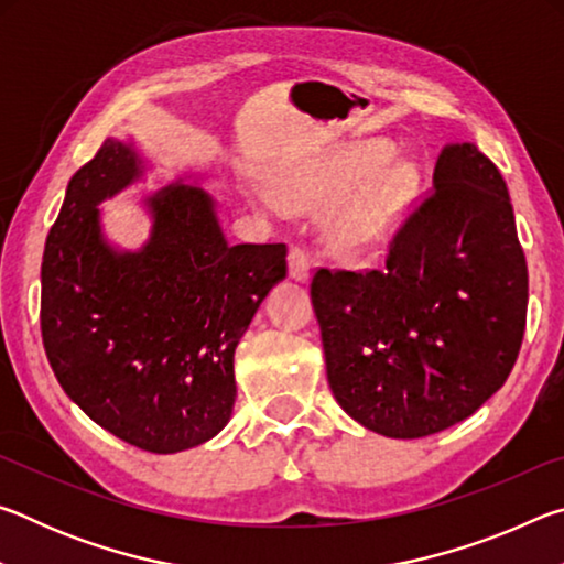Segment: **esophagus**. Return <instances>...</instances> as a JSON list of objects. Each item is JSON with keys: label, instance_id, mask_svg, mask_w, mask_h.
Here are the masks:
<instances>
[{"label": "esophagus", "instance_id": "34e87169", "mask_svg": "<svg viewBox=\"0 0 564 564\" xmlns=\"http://www.w3.org/2000/svg\"><path fill=\"white\" fill-rule=\"evenodd\" d=\"M289 271L295 281L305 283L311 279V256L305 251V246H291L289 253Z\"/></svg>", "mask_w": 564, "mask_h": 564}]
</instances>
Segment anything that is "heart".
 Returning <instances> with one entry per match:
<instances>
[{"label": "heart", "instance_id": "obj_1", "mask_svg": "<svg viewBox=\"0 0 564 564\" xmlns=\"http://www.w3.org/2000/svg\"><path fill=\"white\" fill-rule=\"evenodd\" d=\"M388 141H358L299 161L275 176V198L291 212L328 208L326 238L343 259H366L388 241L417 194V169L391 159Z\"/></svg>", "mask_w": 564, "mask_h": 564}]
</instances>
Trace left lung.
<instances>
[{"instance_id":"8db88e82","label":"left lung","mask_w":564,"mask_h":564,"mask_svg":"<svg viewBox=\"0 0 564 564\" xmlns=\"http://www.w3.org/2000/svg\"><path fill=\"white\" fill-rule=\"evenodd\" d=\"M311 301L333 395L362 427L410 441L470 417L508 380L528 318L498 166L475 144H447L386 265L318 269Z\"/></svg>"}]
</instances>
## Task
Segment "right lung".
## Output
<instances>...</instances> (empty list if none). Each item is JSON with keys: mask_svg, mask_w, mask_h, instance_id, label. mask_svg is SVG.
<instances>
[{"mask_svg": "<svg viewBox=\"0 0 564 564\" xmlns=\"http://www.w3.org/2000/svg\"><path fill=\"white\" fill-rule=\"evenodd\" d=\"M144 174L107 139L66 186L44 246L42 340L56 380L104 431L147 453L212 441L234 413V352L285 279V243L226 241L214 198L171 184L147 198L151 236L119 251L99 204Z\"/></svg>", "mask_w": 564, "mask_h": 564, "instance_id": "right-lung-1", "label": "right lung"}]
</instances>
